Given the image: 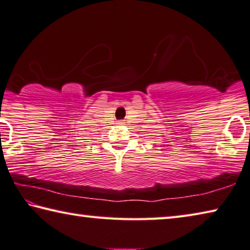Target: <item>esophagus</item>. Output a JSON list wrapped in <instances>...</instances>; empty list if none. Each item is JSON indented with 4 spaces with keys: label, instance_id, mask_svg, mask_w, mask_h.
<instances>
[{
    "label": "esophagus",
    "instance_id": "34e87169",
    "mask_svg": "<svg viewBox=\"0 0 250 250\" xmlns=\"http://www.w3.org/2000/svg\"><path fill=\"white\" fill-rule=\"evenodd\" d=\"M117 124H120V125H124V124H125V122H124V121H118Z\"/></svg>",
    "mask_w": 250,
    "mask_h": 250
}]
</instances>
